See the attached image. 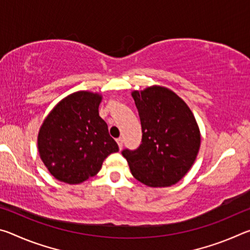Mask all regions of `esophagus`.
I'll return each instance as SVG.
<instances>
[{
  "instance_id": "obj_1",
  "label": "esophagus",
  "mask_w": 250,
  "mask_h": 250,
  "mask_svg": "<svg viewBox=\"0 0 250 250\" xmlns=\"http://www.w3.org/2000/svg\"><path fill=\"white\" fill-rule=\"evenodd\" d=\"M117 143H118V146H119V149L121 150L122 149V146H124V140H122L121 138L117 139Z\"/></svg>"
}]
</instances>
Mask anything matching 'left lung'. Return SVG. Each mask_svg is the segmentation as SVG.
<instances>
[{"label":"left lung","instance_id":"obj_1","mask_svg":"<svg viewBox=\"0 0 250 250\" xmlns=\"http://www.w3.org/2000/svg\"><path fill=\"white\" fill-rule=\"evenodd\" d=\"M139 111L142 141L138 149H125L134 179L151 188L179 182L193 166L201 133L191 109L175 92L161 86L132 92Z\"/></svg>","mask_w":250,"mask_h":250}]
</instances>
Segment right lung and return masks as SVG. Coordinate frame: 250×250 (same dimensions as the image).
I'll list each match as a JSON object with an SVG mask.
<instances>
[{"label": "right lung", "instance_id": "obj_1", "mask_svg": "<svg viewBox=\"0 0 250 250\" xmlns=\"http://www.w3.org/2000/svg\"><path fill=\"white\" fill-rule=\"evenodd\" d=\"M99 94L74 92L55 105L42 125L37 146L55 179L79 184L100 171L104 160L119 151L99 116Z\"/></svg>", "mask_w": 250, "mask_h": 250}]
</instances>
